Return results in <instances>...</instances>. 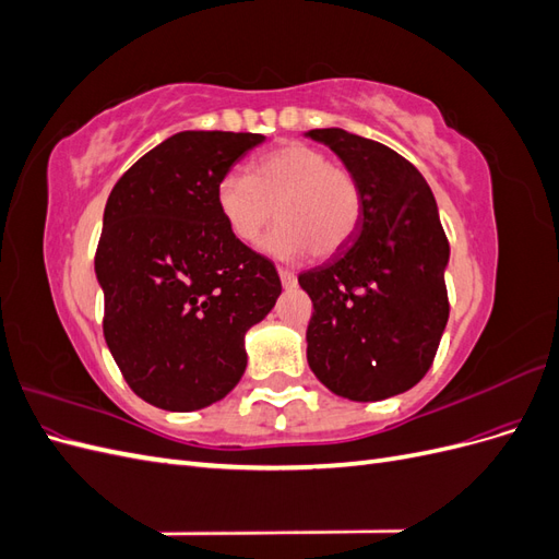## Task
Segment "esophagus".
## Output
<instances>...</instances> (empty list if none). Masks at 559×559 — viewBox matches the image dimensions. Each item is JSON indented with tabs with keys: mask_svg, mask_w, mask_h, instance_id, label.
<instances>
[{
	"mask_svg": "<svg viewBox=\"0 0 559 559\" xmlns=\"http://www.w3.org/2000/svg\"><path fill=\"white\" fill-rule=\"evenodd\" d=\"M280 280H282V286H284V289H294V286L298 284L296 275L292 273V270H286V267H280Z\"/></svg>",
	"mask_w": 559,
	"mask_h": 559,
	"instance_id": "obj_1",
	"label": "esophagus"
}]
</instances>
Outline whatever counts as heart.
Segmentation results:
<instances>
[{
  "mask_svg": "<svg viewBox=\"0 0 559 559\" xmlns=\"http://www.w3.org/2000/svg\"><path fill=\"white\" fill-rule=\"evenodd\" d=\"M214 200L228 233L242 245L257 242L277 216L282 224L265 240V251L277 259L310 251L331 257L357 235L364 218L359 179L302 142H284L253 158L249 177L226 173Z\"/></svg>",
  "mask_w": 559,
  "mask_h": 559,
  "instance_id": "b5f03b06",
  "label": "heart"
}]
</instances>
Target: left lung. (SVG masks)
I'll list each match as a JSON object with an SVG mask.
<instances>
[{
	"label": "left lung",
	"instance_id": "obj_1",
	"mask_svg": "<svg viewBox=\"0 0 559 559\" xmlns=\"http://www.w3.org/2000/svg\"><path fill=\"white\" fill-rule=\"evenodd\" d=\"M308 138L335 151L364 189L357 235L298 275L314 308L308 364L337 396H396L427 376L450 314V245L433 193L413 163L380 142L341 128Z\"/></svg>",
	"mask_w": 559,
	"mask_h": 559
}]
</instances>
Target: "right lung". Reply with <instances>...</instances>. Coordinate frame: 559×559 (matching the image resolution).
I'll return each instance as SVG.
<instances>
[{
    "label": "right lung",
    "mask_w": 559,
    "mask_h": 559,
    "mask_svg": "<svg viewBox=\"0 0 559 559\" xmlns=\"http://www.w3.org/2000/svg\"><path fill=\"white\" fill-rule=\"evenodd\" d=\"M265 138L186 130L151 148L116 181L95 273L103 331L130 389L163 411L224 399L247 368L245 333L273 310V261L238 242L214 191Z\"/></svg>",
    "instance_id": "add662e5"
}]
</instances>
